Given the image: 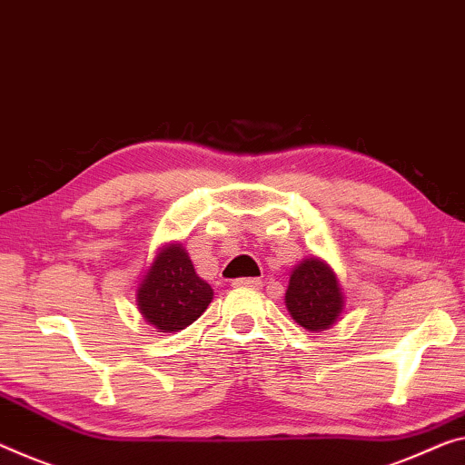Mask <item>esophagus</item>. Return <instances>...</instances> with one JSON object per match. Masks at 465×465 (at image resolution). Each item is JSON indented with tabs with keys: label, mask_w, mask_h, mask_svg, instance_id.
Masks as SVG:
<instances>
[{
	"label": "esophagus",
	"mask_w": 465,
	"mask_h": 465,
	"mask_svg": "<svg viewBox=\"0 0 465 465\" xmlns=\"http://www.w3.org/2000/svg\"><path fill=\"white\" fill-rule=\"evenodd\" d=\"M234 287H245V289H257L262 284L260 278H237V281H232Z\"/></svg>",
	"instance_id": "1"
}]
</instances>
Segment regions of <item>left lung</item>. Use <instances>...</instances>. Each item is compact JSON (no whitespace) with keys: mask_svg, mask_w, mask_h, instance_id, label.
<instances>
[{"mask_svg":"<svg viewBox=\"0 0 465 465\" xmlns=\"http://www.w3.org/2000/svg\"><path fill=\"white\" fill-rule=\"evenodd\" d=\"M284 305L299 326L310 332L328 331L345 310L339 276L322 257H305L291 270Z\"/></svg>","mask_w":465,"mask_h":465,"instance_id":"8db88e82","label":"left lung"}]
</instances>
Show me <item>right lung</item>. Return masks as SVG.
<instances>
[{
	"label": "right lung",
	"mask_w": 465,
	"mask_h": 465,
	"mask_svg": "<svg viewBox=\"0 0 465 465\" xmlns=\"http://www.w3.org/2000/svg\"><path fill=\"white\" fill-rule=\"evenodd\" d=\"M137 310L158 332H178L208 310L213 289L195 272L183 242L158 247L137 284Z\"/></svg>",
	"instance_id": "obj_1"
}]
</instances>
